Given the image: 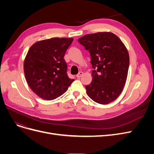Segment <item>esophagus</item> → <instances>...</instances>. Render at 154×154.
Wrapping results in <instances>:
<instances>
[{"label":"esophagus","instance_id":"1","mask_svg":"<svg viewBox=\"0 0 154 154\" xmlns=\"http://www.w3.org/2000/svg\"><path fill=\"white\" fill-rule=\"evenodd\" d=\"M83 74V72H82V71H80V72H79V73L77 74L76 75V77L78 78H80L82 75Z\"/></svg>","mask_w":154,"mask_h":154}]
</instances>
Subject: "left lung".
I'll return each instance as SVG.
<instances>
[{
  "instance_id": "1",
  "label": "left lung",
  "mask_w": 154,
  "mask_h": 154,
  "mask_svg": "<svg viewBox=\"0 0 154 154\" xmlns=\"http://www.w3.org/2000/svg\"><path fill=\"white\" fill-rule=\"evenodd\" d=\"M78 42L88 50L91 57L92 80L85 86L88 97L97 103L106 105L122 93L127 81L129 54L119 37L111 32L88 34Z\"/></svg>"
}]
</instances>
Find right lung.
<instances>
[{"label":"right lung","instance_id":"1","mask_svg":"<svg viewBox=\"0 0 154 154\" xmlns=\"http://www.w3.org/2000/svg\"><path fill=\"white\" fill-rule=\"evenodd\" d=\"M72 38H52L32 44L24 61L26 82L41 98L53 100L62 96L74 81L67 74L63 59Z\"/></svg>","mask_w":154,"mask_h":154}]
</instances>
